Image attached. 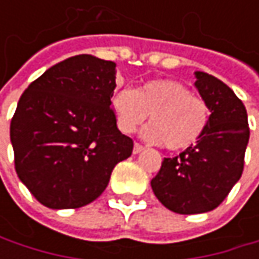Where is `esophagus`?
<instances>
[{
    "label": "esophagus",
    "instance_id": "34e87169",
    "mask_svg": "<svg viewBox=\"0 0 259 259\" xmlns=\"http://www.w3.org/2000/svg\"><path fill=\"white\" fill-rule=\"evenodd\" d=\"M142 150H144V147H142L141 144L135 142V145H133V154H138V153H141Z\"/></svg>",
    "mask_w": 259,
    "mask_h": 259
}]
</instances>
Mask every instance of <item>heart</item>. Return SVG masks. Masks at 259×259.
Segmentation results:
<instances>
[{"label": "heart", "instance_id": "obj_1", "mask_svg": "<svg viewBox=\"0 0 259 259\" xmlns=\"http://www.w3.org/2000/svg\"><path fill=\"white\" fill-rule=\"evenodd\" d=\"M111 106L123 133H133L150 115L151 124L142 132L144 138L172 151L193 145L210 120L205 100L172 79H153L136 91L121 88L114 93Z\"/></svg>", "mask_w": 259, "mask_h": 259}]
</instances>
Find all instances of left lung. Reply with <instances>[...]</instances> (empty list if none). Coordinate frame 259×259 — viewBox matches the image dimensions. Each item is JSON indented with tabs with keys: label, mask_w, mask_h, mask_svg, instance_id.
Wrapping results in <instances>:
<instances>
[{
	"label": "left lung",
	"mask_w": 259,
	"mask_h": 259,
	"mask_svg": "<svg viewBox=\"0 0 259 259\" xmlns=\"http://www.w3.org/2000/svg\"><path fill=\"white\" fill-rule=\"evenodd\" d=\"M195 87L210 108L202 136L176 157H165L151 180L156 198L171 211L198 214L214 210L240 180L249 142L243 102L221 79L195 72Z\"/></svg>",
	"instance_id": "1"
}]
</instances>
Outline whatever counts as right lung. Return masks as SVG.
Wrapping results in <instances>:
<instances>
[{
    "instance_id": "1",
    "label": "right lung",
    "mask_w": 259,
    "mask_h": 259,
    "mask_svg": "<svg viewBox=\"0 0 259 259\" xmlns=\"http://www.w3.org/2000/svg\"><path fill=\"white\" fill-rule=\"evenodd\" d=\"M115 63L70 57L29 83L10 123L15 169L48 208H79L102 195L133 141L117 127Z\"/></svg>"
}]
</instances>
